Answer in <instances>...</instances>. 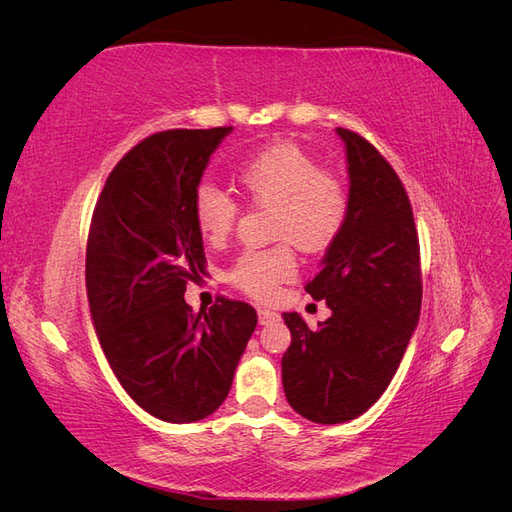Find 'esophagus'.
Masks as SVG:
<instances>
[{
	"label": "esophagus",
	"instance_id": "obj_1",
	"mask_svg": "<svg viewBox=\"0 0 512 512\" xmlns=\"http://www.w3.org/2000/svg\"><path fill=\"white\" fill-rule=\"evenodd\" d=\"M280 320V314L277 312H271V309H258V322L262 324V327H267V324H273Z\"/></svg>",
	"mask_w": 512,
	"mask_h": 512
}]
</instances>
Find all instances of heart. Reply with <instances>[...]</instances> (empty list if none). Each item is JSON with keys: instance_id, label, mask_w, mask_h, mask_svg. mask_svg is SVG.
<instances>
[{"instance_id": "obj_1", "label": "heart", "mask_w": 512, "mask_h": 512, "mask_svg": "<svg viewBox=\"0 0 512 512\" xmlns=\"http://www.w3.org/2000/svg\"><path fill=\"white\" fill-rule=\"evenodd\" d=\"M237 188L256 205L271 207V232L286 239L267 250H247L228 269V280L254 299H271L294 273V243L307 254L324 252L342 235L350 196L344 179L324 170L312 151L297 143H271L232 170ZM196 230L222 245L239 218V205L215 185H200L192 200Z\"/></svg>"}]
</instances>
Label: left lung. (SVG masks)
I'll return each mask as SVG.
<instances>
[{
	"instance_id": "obj_1",
	"label": "left lung",
	"mask_w": 512,
	"mask_h": 512,
	"mask_svg": "<svg viewBox=\"0 0 512 512\" xmlns=\"http://www.w3.org/2000/svg\"><path fill=\"white\" fill-rule=\"evenodd\" d=\"M346 143L350 209L342 235L305 284L331 316L309 329L284 314L292 342L282 356L288 404L307 421L335 425L361 416L393 380L421 316V247L404 183L361 134Z\"/></svg>"
}]
</instances>
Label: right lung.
I'll return each instance as SVG.
<instances>
[{"label": "right lung", "instance_id": "add662e5", "mask_svg": "<svg viewBox=\"0 0 512 512\" xmlns=\"http://www.w3.org/2000/svg\"><path fill=\"white\" fill-rule=\"evenodd\" d=\"M228 128L147 136L108 175L89 226L85 282L91 320L126 393L166 423H194L222 406L256 329V309L218 299L185 303L205 275L192 200Z\"/></svg>", "mask_w": 512, "mask_h": 512}]
</instances>
